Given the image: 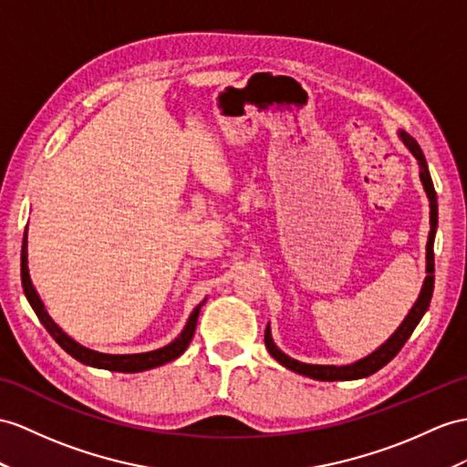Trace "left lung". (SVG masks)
I'll list each match as a JSON object with an SVG mask.
<instances>
[{"instance_id": "obj_1", "label": "left lung", "mask_w": 467, "mask_h": 467, "mask_svg": "<svg viewBox=\"0 0 467 467\" xmlns=\"http://www.w3.org/2000/svg\"><path fill=\"white\" fill-rule=\"evenodd\" d=\"M398 136L404 142V146L408 150L412 152V156L418 161L420 166V182H422L424 192L430 202V234H428V244H426V277L422 283V289H420V295L416 303L412 305V309L408 311V315L404 317V321L400 323V327L384 340V343L370 352L368 357L360 358L357 362H350V365H306V362L295 360L289 355H285L275 343H273L271 337V327L267 325L265 328V347L269 350V355L275 358L281 367H285L293 372L303 374L306 379L313 380H325V382H335V380H358V379H367L370 374H374L377 370H380L382 367L389 365V362L400 352V348L404 347V343L410 335L414 333V328L418 327L420 319H422L424 313L428 311L430 306V299L431 293H434V237H436V230H438V200H436V190H434V182H431L430 170H428V162L424 158L422 148L412 139L410 134L404 130H398Z\"/></svg>"}]
</instances>
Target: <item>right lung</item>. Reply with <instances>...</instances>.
<instances>
[{
  "instance_id": "add662e5",
  "label": "right lung",
  "mask_w": 467,
  "mask_h": 467,
  "mask_svg": "<svg viewBox=\"0 0 467 467\" xmlns=\"http://www.w3.org/2000/svg\"><path fill=\"white\" fill-rule=\"evenodd\" d=\"M21 285H24V293H26L29 305H31V309L36 311L37 319L43 323L45 328H47V333L57 340V345H59L65 352H69L73 358H77L78 362H83V365H87V367L115 370V372H142V370L162 367V365H166V362L178 358L182 352L188 348L192 337H194L200 309L203 306V303H206V299H203L196 306V309L190 313L186 327L182 328V333L170 345H166L162 348H156V350H148V352H136V355H107V352H99V350L78 345L75 338L67 335L63 328L49 317L47 309H45V305L37 295L36 287H33L31 277H29L27 230H26V235H24V245H21Z\"/></svg>"
}]
</instances>
